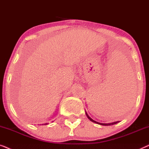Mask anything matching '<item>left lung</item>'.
Segmentation results:
<instances>
[{
    "mask_svg": "<svg viewBox=\"0 0 149 149\" xmlns=\"http://www.w3.org/2000/svg\"><path fill=\"white\" fill-rule=\"evenodd\" d=\"M85 114H86V115H87V118H88V119L90 120L91 121H92V122H93V123H97V124H99V125H114V124H116V123H119V121H115V122H113V123H99V122H97V121H94V120H93L92 119H91V118L89 117V116L87 115V113H85Z\"/></svg>",
    "mask_w": 149,
    "mask_h": 149,
    "instance_id": "1",
    "label": "left lung"
}]
</instances>
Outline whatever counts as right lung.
<instances>
[{"label":"right lung","instance_id":"obj_1","mask_svg":"<svg viewBox=\"0 0 149 149\" xmlns=\"http://www.w3.org/2000/svg\"><path fill=\"white\" fill-rule=\"evenodd\" d=\"M48 123H45V125H47ZM42 125H43V124H42Z\"/></svg>","mask_w":149,"mask_h":149}]
</instances>
